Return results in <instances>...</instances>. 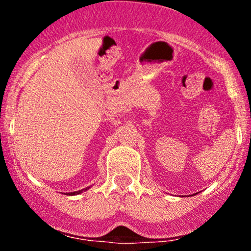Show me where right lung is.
Segmentation results:
<instances>
[{
  "instance_id": "add662e5",
  "label": "right lung",
  "mask_w": 251,
  "mask_h": 251,
  "mask_svg": "<svg viewBox=\"0 0 251 251\" xmlns=\"http://www.w3.org/2000/svg\"><path fill=\"white\" fill-rule=\"evenodd\" d=\"M87 189H89V188H86V189H82V190H79V191H74V192H67V194H66V195H79V194H81V192L82 191H86V190H87Z\"/></svg>"
}]
</instances>
